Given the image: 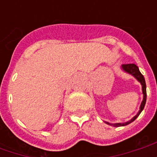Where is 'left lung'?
<instances>
[{
	"label": "left lung",
	"mask_w": 157,
	"mask_h": 157,
	"mask_svg": "<svg viewBox=\"0 0 157 157\" xmlns=\"http://www.w3.org/2000/svg\"><path fill=\"white\" fill-rule=\"evenodd\" d=\"M122 69L125 72H127L128 74H130L133 76H135V78L138 80L139 82H140V84L142 86V92H143V101L141 102V105L140 107V111L138 112V113L136 114V115L134 117V118H132V119H130L129 121L126 122V123H118V124H109L108 122H106V124H108L109 125H113V126H114V127H119V126H124V125H127L128 124H130L133 121H135V119L137 118L139 115H140V113L142 112V110L144 109L145 105V102H146V85H145V78H144V76L142 75L140 71V70H139L138 66L135 65V64H124V65H122Z\"/></svg>",
	"instance_id": "obj_1"
}]
</instances>
